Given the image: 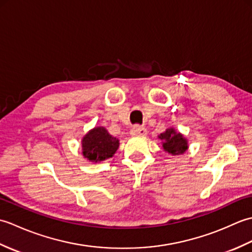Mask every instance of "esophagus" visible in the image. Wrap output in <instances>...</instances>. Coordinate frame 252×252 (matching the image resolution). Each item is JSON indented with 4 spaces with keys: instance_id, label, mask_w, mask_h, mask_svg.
<instances>
[{
    "instance_id": "esophagus-1",
    "label": "esophagus",
    "mask_w": 252,
    "mask_h": 252,
    "mask_svg": "<svg viewBox=\"0 0 252 252\" xmlns=\"http://www.w3.org/2000/svg\"><path fill=\"white\" fill-rule=\"evenodd\" d=\"M130 133H131V135H133V136H145L147 134V130L143 126H135L132 127Z\"/></svg>"
}]
</instances>
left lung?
<instances>
[{"label":"left lung","mask_w":252,"mask_h":252,"mask_svg":"<svg viewBox=\"0 0 252 252\" xmlns=\"http://www.w3.org/2000/svg\"><path fill=\"white\" fill-rule=\"evenodd\" d=\"M158 138L161 140L163 151L172 156L183 155L189 149L187 138L181 132L176 131L174 127H169L158 135Z\"/></svg>","instance_id":"1"}]
</instances>
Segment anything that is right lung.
<instances>
[{
	"label": "right lung",
	"mask_w": 252,
	"mask_h": 252,
	"mask_svg": "<svg viewBox=\"0 0 252 252\" xmlns=\"http://www.w3.org/2000/svg\"><path fill=\"white\" fill-rule=\"evenodd\" d=\"M119 145V140L110 135L104 126H95L91 129L81 141L83 157L94 163L111 158Z\"/></svg>",
	"instance_id": "right-lung-1"
}]
</instances>
